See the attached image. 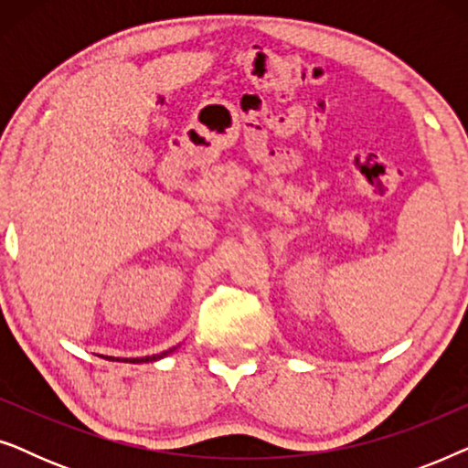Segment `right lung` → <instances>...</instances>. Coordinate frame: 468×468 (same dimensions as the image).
I'll return each mask as SVG.
<instances>
[{"mask_svg":"<svg viewBox=\"0 0 468 468\" xmlns=\"http://www.w3.org/2000/svg\"><path fill=\"white\" fill-rule=\"evenodd\" d=\"M178 349V345L176 347H172V349H168V351H162V354H155V356H144V357H123V360H121V357H112V356H106V360H112V362H130V364H143V362H157V360H162V357H165V356H170V354H175V351Z\"/></svg>","mask_w":468,"mask_h":468,"instance_id":"obj_1","label":"right lung"}]
</instances>
